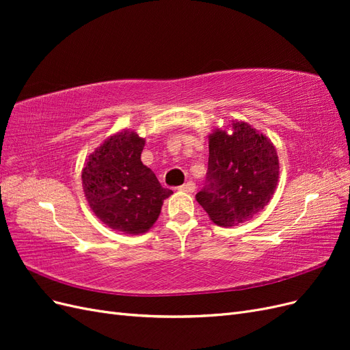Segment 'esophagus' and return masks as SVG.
<instances>
[{"label":"esophagus","instance_id":"esophagus-1","mask_svg":"<svg viewBox=\"0 0 350 350\" xmlns=\"http://www.w3.org/2000/svg\"><path fill=\"white\" fill-rule=\"evenodd\" d=\"M179 191H184V193H194L196 191V184L193 181H188L184 185H181L178 188Z\"/></svg>","mask_w":350,"mask_h":350}]
</instances>
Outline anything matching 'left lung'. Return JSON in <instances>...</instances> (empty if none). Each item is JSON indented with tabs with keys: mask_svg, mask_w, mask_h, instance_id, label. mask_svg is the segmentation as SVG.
Listing matches in <instances>:
<instances>
[{
	"mask_svg": "<svg viewBox=\"0 0 350 350\" xmlns=\"http://www.w3.org/2000/svg\"><path fill=\"white\" fill-rule=\"evenodd\" d=\"M279 183V156L266 134L245 121L208 134L207 184L196 196L210 220L235 226L269 204Z\"/></svg>",
	"mask_w": 350,
	"mask_h": 350,
	"instance_id": "left-lung-1",
	"label": "left lung"
}]
</instances>
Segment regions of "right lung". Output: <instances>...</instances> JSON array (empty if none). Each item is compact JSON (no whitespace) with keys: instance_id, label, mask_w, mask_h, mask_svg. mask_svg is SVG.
<instances>
[{"instance_id":"right-lung-1","label":"right lung","mask_w":350,"mask_h":350,"mask_svg":"<svg viewBox=\"0 0 350 350\" xmlns=\"http://www.w3.org/2000/svg\"><path fill=\"white\" fill-rule=\"evenodd\" d=\"M144 144L134 130L124 129L90 153L81 171L83 191L93 213L111 229L129 235L149 230L163 200L174 194L143 165Z\"/></svg>"}]
</instances>
